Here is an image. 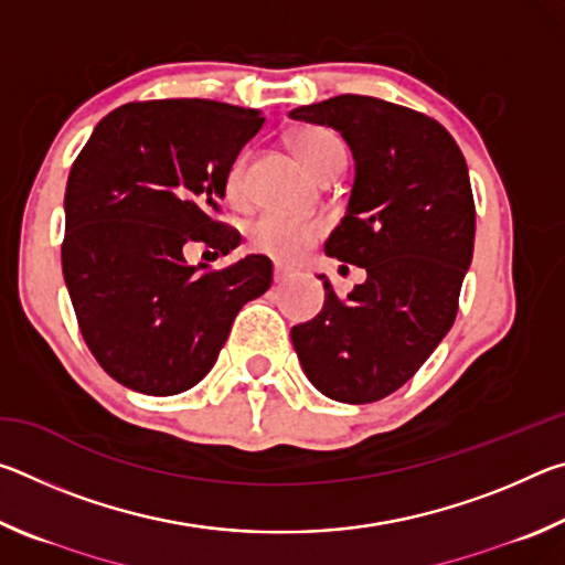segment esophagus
<instances>
[{
	"mask_svg": "<svg viewBox=\"0 0 565 565\" xmlns=\"http://www.w3.org/2000/svg\"><path fill=\"white\" fill-rule=\"evenodd\" d=\"M294 276V271L289 269V266H284V264H274V281L276 284H281V281H286V279H291Z\"/></svg>",
	"mask_w": 565,
	"mask_h": 565,
	"instance_id": "34e87169",
	"label": "esophagus"
}]
</instances>
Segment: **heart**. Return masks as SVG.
I'll return each instance as SVG.
<instances>
[{"instance_id": "b5f03b06", "label": "heart", "mask_w": 565, "mask_h": 565, "mask_svg": "<svg viewBox=\"0 0 565 565\" xmlns=\"http://www.w3.org/2000/svg\"><path fill=\"white\" fill-rule=\"evenodd\" d=\"M291 149L301 164L311 171V174H321L323 169L343 161V147L341 141L333 137L329 129L321 127H306L299 129L291 137ZM246 159L238 157L232 167H228L224 177V196L232 206H242L246 202ZM323 226L313 218L306 216H291L279 212H266L256 216L248 224V244L256 252L269 254L279 262H296L309 252V248L319 242Z\"/></svg>"}]
</instances>
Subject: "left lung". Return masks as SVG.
<instances>
[{"label": "left lung", "instance_id": "1", "mask_svg": "<svg viewBox=\"0 0 565 565\" xmlns=\"http://www.w3.org/2000/svg\"><path fill=\"white\" fill-rule=\"evenodd\" d=\"M289 117L337 129L349 145L347 216L323 252L366 269L347 299L319 274L327 301L291 341L323 396L371 404L404 386L454 327L473 259L468 167L436 119L376 97L341 94Z\"/></svg>", "mask_w": 565, "mask_h": 565}]
</instances>
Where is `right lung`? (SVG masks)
<instances>
[{
	"instance_id": "obj_1",
	"label": "right lung",
	"mask_w": 565,
	"mask_h": 565,
	"mask_svg": "<svg viewBox=\"0 0 565 565\" xmlns=\"http://www.w3.org/2000/svg\"><path fill=\"white\" fill-rule=\"evenodd\" d=\"M262 124V111L212 99L134 102L107 114L76 157L64 284L89 351L121 386L149 396L196 386L242 306L271 286L262 254L206 274L184 259L191 242L216 256L242 244L214 214Z\"/></svg>"
}]
</instances>
